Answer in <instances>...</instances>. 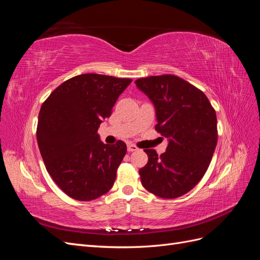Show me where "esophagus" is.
Here are the masks:
<instances>
[{
    "label": "esophagus",
    "instance_id": "obj_1",
    "mask_svg": "<svg viewBox=\"0 0 260 260\" xmlns=\"http://www.w3.org/2000/svg\"><path fill=\"white\" fill-rule=\"evenodd\" d=\"M138 151V146L135 144H128V152Z\"/></svg>",
    "mask_w": 260,
    "mask_h": 260
}]
</instances>
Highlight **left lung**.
Wrapping results in <instances>:
<instances>
[{
	"mask_svg": "<svg viewBox=\"0 0 260 260\" xmlns=\"http://www.w3.org/2000/svg\"><path fill=\"white\" fill-rule=\"evenodd\" d=\"M156 108L155 130L169 140L160 156L144 149L148 161L139 170L148 192L177 199L198 184L208 169L218 140L217 116L203 91L175 75L136 80Z\"/></svg>",
	"mask_w": 260,
	"mask_h": 260,
	"instance_id": "obj_1",
	"label": "left lung"
}]
</instances>
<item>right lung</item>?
<instances>
[{
  "label": "right lung",
  "instance_id": "right-lung-1",
  "mask_svg": "<svg viewBox=\"0 0 260 260\" xmlns=\"http://www.w3.org/2000/svg\"><path fill=\"white\" fill-rule=\"evenodd\" d=\"M128 78L83 74L70 78L44 101L37 140L49 175L69 198L88 202L107 193L127 153L122 141L108 145L98 129L111 117Z\"/></svg>",
  "mask_w": 260,
  "mask_h": 260
}]
</instances>
